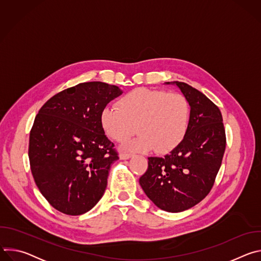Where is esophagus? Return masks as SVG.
<instances>
[{
  "mask_svg": "<svg viewBox=\"0 0 261 261\" xmlns=\"http://www.w3.org/2000/svg\"><path fill=\"white\" fill-rule=\"evenodd\" d=\"M132 157V154H128V153H122L121 155H120V158L122 159V160H127V159H130Z\"/></svg>",
  "mask_w": 261,
  "mask_h": 261,
  "instance_id": "obj_1",
  "label": "esophagus"
}]
</instances>
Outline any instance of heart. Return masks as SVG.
<instances>
[{
	"instance_id": "1",
	"label": "heart",
	"mask_w": 261,
	"mask_h": 261,
	"mask_svg": "<svg viewBox=\"0 0 261 261\" xmlns=\"http://www.w3.org/2000/svg\"><path fill=\"white\" fill-rule=\"evenodd\" d=\"M190 104L184 95L175 92L134 89L123 95L116 105H106L100 114L105 134L117 142L128 140V150L168 153L187 134L190 123Z\"/></svg>"
}]
</instances>
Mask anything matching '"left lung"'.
<instances>
[{
    "label": "left lung",
    "instance_id": "obj_1",
    "mask_svg": "<svg viewBox=\"0 0 261 261\" xmlns=\"http://www.w3.org/2000/svg\"><path fill=\"white\" fill-rule=\"evenodd\" d=\"M173 84L191 107L187 134L166 156L148 158L139 184L159 208L178 213L200 202L212 190L225 152L226 135L215 103L187 84Z\"/></svg>",
    "mask_w": 261,
    "mask_h": 261
}]
</instances>
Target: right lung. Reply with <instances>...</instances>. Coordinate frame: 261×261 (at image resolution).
<instances>
[{"mask_svg":"<svg viewBox=\"0 0 261 261\" xmlns=\"http://www.w3.org/2000/svg\"><path fill=\"white\" fill-rule=\"evenodd\" d=\"M121 94L114 85L79 84L53 96L36 116L29 141L31 171L57 211L79 216L103 196L119 153L104 134L100 114Z\"/></svg>","mask_w":261,"mask_h":261,"instance_id":"1","label":"right lung"}]
</instances>
